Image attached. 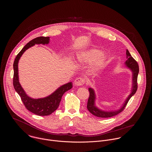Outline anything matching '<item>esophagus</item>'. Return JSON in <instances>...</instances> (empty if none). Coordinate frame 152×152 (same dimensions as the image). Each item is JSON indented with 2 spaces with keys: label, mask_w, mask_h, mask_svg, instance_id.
Wrapping results in <instances>:
<instances>
[{
  "label": "esophagus",
  "mask_w": 152,
  "mask_h": 152,
  "mask_svg": "<svg viewBox=\"0 0 152 152\" xmlns=\"http://www.w3.org/2000/svg\"><path fill=\"white\" fill-rule=\"evenodd\" d=\"M85 80L83 78L81 77H79L75 79V81H74V84L75 86H81L83 85H84L85 84Z\"/></svg>",
  "instance_id": "1"
}]
</instances>
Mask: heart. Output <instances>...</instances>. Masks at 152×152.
Returning <instances> with one entry per match:
<instances>
[{
    "mask_svg": "<svg viewBox=\"0 0 152 152\" xmlns=\"http://www.w3.org/2000/svg\"><path fill=\"white\" fill-rule=\"evenodd\" d=\"M77 58L78 61L85 63H92L91 69L95 71L102 68L106 64L108 57L104 52H101L96 48H92L80 51L77 54Z\"/></svg>",
    "mask_w": 152,
    "mask_h": 152,
    "instance_id": "heart-1",
    "label": "heart"
}]
</instances>
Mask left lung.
I'll return each mask as SVG.
<instances>
[{
    "mask_svg": "<svg viewBox=\"0 0 152 152\" xmlns=\"http://www.w3.org/2000/svg\"><path fill=\"white\" fill-rule=\"evenodd\" d=\"M126 57L127 60L125 61V64L126 66L129 68L132 73V86L130 91V94L126 99L125 101L124 102L121 107L117 110H104L98 108L95 105L96 101V94L95 91L92 88H89L88 90L89 92V97L88 98V103H87V109L88 110L94 115L99 118H110L113 116H115L121 112L126 105L127 103L129 101L130 98L134 95L137 91V75L139 74V65L134 60V59L130 55L129 51L126 50Z\"/></svg>",
    "mask_w": 152,
    "mask_h": 152,
    "instance_id": "8db88e82",
    "label": "left lung"
}]
</instances>
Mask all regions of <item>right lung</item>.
Here are the masks:
<instances>
[{"mask_svg": "<svg viewBox=\"0 0 152 152\" xmlns=\"http://www.w3.org/2000/svg\"><path fill=\"white\" fill-rule=\"evenodd\" d=\"M49 42V37H39L31 40L22 48L20 53L17 55L13 63V86L15 89L20 95L22 102L27 109L39 116H47L54 112L58 108L60 102L61 101L63 95L72 87V83L69 82L58 87L54 92L47 96L34 99L27 95L20 85L19 80L18 63L23 54L26 50L35 44H42L43 45H45L48 44Z\"/></svg>", "mask_w": 152, "mask_h": 152, "instance_id": "right-lung-1", "label": "right lung"}]
</instances>
